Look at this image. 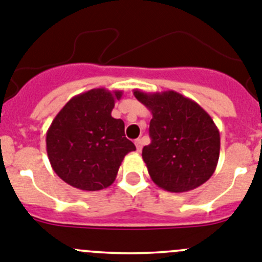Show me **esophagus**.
<instances>
[{
    "mask_svg": "<svg viewBox=\"0 0 262 262\" xmlns=\"http://www.w3.org/2000/svg\"><path fill=\"white\" fill-rule=\"evenodd\" d=\"M135 145H136V150H138V152H141V149H143V139H136Z\"/></svg>",
    "mask_w": 262,
    "mask_h": 262,
    "instance_id": "obj_1",
    "label": "esophagus"
}]
</instances>
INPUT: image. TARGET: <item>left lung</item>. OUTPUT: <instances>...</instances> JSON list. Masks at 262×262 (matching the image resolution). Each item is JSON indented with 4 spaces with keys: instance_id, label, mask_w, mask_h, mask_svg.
I'll list each match as a JSON object with an SVG mask.
<instances>
[{
    "instance_id": "1",
    "label": "left lung",
    "mask_w": 262,
    "mask_h": 262,
    "mask_svg": "<svg viewBox=\"0 0 262 262\" xmlns=\"http://www.w3.org/2000/svg\"><path fill=\"white\" fill-rule=\"evenodd\" d=\"M134 96L152 113V141L143 160L152 181L169 192H187L205 183L220 158V131L198 102L175 91Z\"/></svg>"
}]
</instances>
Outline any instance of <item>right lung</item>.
I'll use <instances>...</instances> for the list:
<instances>
[{"instance_id":"add662e5","label":"right lung","mask_w":262,"mask_h":262,"mask_svg":"<svg viewBox=\"0 0 262 262\" xmlns=\"http://www.w3.org/2000/svg\"><path fill=\"white\" fill-rule=\"evenodd\" d=\"M122 91L95 88L67 102L47 133V153L53 170L81 191L112 186L127 153L136 150L124 138V123L112 117Z\"/></svg>"}]
</instances>
